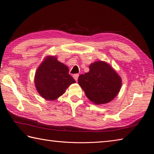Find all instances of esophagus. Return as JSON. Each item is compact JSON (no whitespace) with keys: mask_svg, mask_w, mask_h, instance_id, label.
Returning <instances> with one entry per match:
<instances>
[{"mask_svg":"<svg viewBox=\"0 0 154 154\" xmlns=\"http://www.w3.org/2000/svg\"><path fill=\"white\" fill-rule=\"evenodd\" d=\"M78 76H79V74H74V75H73V78H74V80H75L76 81H77V80H78Z\"/></svg>","mask_w":154,"mask_h":154,"instance_id":"obj_1","label":"esophagus"}]
</instances>
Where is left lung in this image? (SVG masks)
<instances>
[{"label":"left lung","mask_w":154,"mask_h":154,"mask_svg":"<svg viewBox=\"0 0 154 154\" xmlns=\"http://www.w3.org/2000/svg\"><path fill=\"white\" fill-rule=\"evenodd\" d=\"M78 84L93 103L105 104L118 94L122 79L108 63L99 61L90 65L89 72L79 76Z\"/></svg>","instance_id":"1"}]
</instances>
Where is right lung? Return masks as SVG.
<instances>
[{
    "mask_svg": "<svg viewBox=\"0 0 154 154\" xmlns=\"http://www.w3.org/2000/svg\"><path fill=\"white\" fill-rule=\"evenodd\" d=\"M76 81L69 74L68 67L54 57H48L36 72L35 83L40 95L48 100H54Z\"/></svg>",
    "mask_w": 154,
    "mask_h": 154,
    "instance_id": "1",
    "label": "right lung"
}]
</instances>
